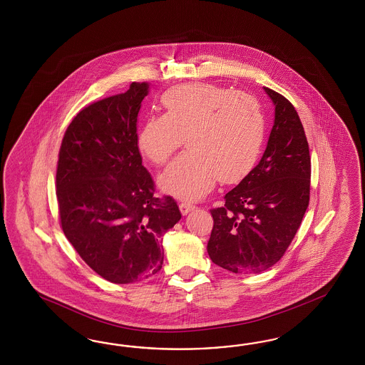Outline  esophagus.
Instances as JSON below:
<instances>
[{
    "label": "esophagus",
    "mask_w": 365,
    "mask_h": 365,
    "mask_svg": "<svg viewBox=\"0 0 365 365\" xmlns=\"http://www.w3.org/2000/svg\"><path fill=\"white\" fill-rule=\"evenodd\" d=\"M179 209H180V212H182L183 215H186L190 211H192L195 209V205H192V203H190V202H180V203H179Z\"/></svg>",
    "instance_id": "obj_1"
}]
</instances>
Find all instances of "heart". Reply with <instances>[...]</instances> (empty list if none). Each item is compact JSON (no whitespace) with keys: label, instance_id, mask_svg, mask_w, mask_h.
I'll use <instances>...</instances> for the list:
<instances>
[{"label":"heart","instance_id":"obj_1","mask_svg":"<svg viewBox=\"0 0 365 365\" xmlns=\"http://www.w3.org/2000/svg\"><path fill=\"white\" fill-rule=\"evenodd\" d=\"M163 115L150 116L136 144L154 165H163L182 144L159 177V186L179 198L206 195L218 177L242 179L255 165L265 140V119L259 103L245 92L215 84H187L162 96Z\"/></svg>","mask_w":365,"mask_h":365}]
</instances>
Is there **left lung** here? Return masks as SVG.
Segmentation results:
<instances>
[{"label": "left lung", "instance_id": "8db88e82", "mask_svg": "<svg viewBox=\"0 0 365 365\" xmlns=\"http://www.w3.org/2000/svg\"><path fill=\"white\" fill-rule=\"evenodd\" d=\"M276 106L274 125L259 163L211 209L207 253L215 265L255 274L277 264L293 241L310 197L309 144L289 100L264 87Z\"/></svg>", "mask_w": 365, "mask_h": 365}]
</instances>
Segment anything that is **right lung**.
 <instances>
[{"instance_id":"1","label":"right lung","mask_w":365,"mask_h":365,"mask_svg":"<svg viewBox=\"0 0 365 365\" xmlns=\"http://www.w3.org/2000/svg\"><path fill=\"white\" fill-rule=\"evenodd\" d=\"M147 83L95 101L68 125L56 171L60 226L87 265L113 284H133L163 265L162 235L177 202L155 195L142 165L136 122Z\"/></svg>"}]
</instances>
